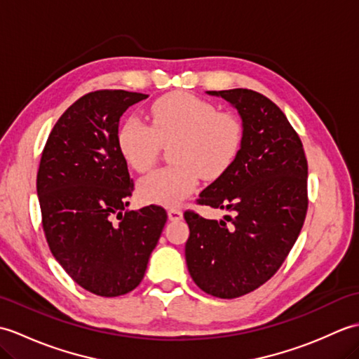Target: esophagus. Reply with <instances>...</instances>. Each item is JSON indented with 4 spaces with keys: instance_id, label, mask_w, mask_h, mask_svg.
<instances>
[{
    "instance_id": "esophagus-1",
    "label": "esophagus",
    "mask_w": 359,
    "mask_h": 359,
    "mask_svg": "<svg viewBox=\"0 0 359 359\" xmlns=\"http://www.w3.org/2000/svg\"><path fill=\"white\" fill-rule=\"evenodd\" d=\"M182 216H184V212H182V210L179 208H171L170 211H168V217H170V220H180Z\"/></svg>"
}]
</instances>
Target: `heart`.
<instances>
[{
    "mask_svg": "<svg viewBox=\"0 0 359 359\" xmlns=\"http://www.w3.org/2000/svg\"><path fill=\"white\" fill-rule=\"evenodd\" d=\"M149 126L135 117L126 118L117 134L125 162L139 172L149 171L160 149L171 144V166L140 180L143 202L174 207L194 191L199 175L216 180L238 157L243 126L233 112L188 93H171L151 104Z\"/></svg>",
    "mask_w": 359,
    "mask_h": 359,
    "instance_id": "obj_1",
    "label": "heart"
}]
</instances>
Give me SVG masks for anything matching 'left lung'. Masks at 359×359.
Instances as JSON below:
<instances>
[{"instance_id":"left-lung-1","label":"left lung","mask_w":359,"mask_h":359,"mask_svg":"<svg viewBox=\"0 0 359 359\" xmlns=\"http://www.w3.org/2000/svg\"><path fill=\"white\" fill-rule=\"evenodd\" d=\"M238 109V157L199 194L222 220L185 211L188 271L211 296L233 299L265 284L284 264L307 215V158L299 135L270 98L251 89L208 90Z\"/></svg>"}]
</instances>
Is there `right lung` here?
Wrapping results in <instances>:
<instances>
[{"label":"right lung","instance_id":"obj_1","mask_svg":"<svg viewBox=\"0 0 359 359\" xmlns=\"http://www.w3.org/2000/svg\"><path fill=\"white\" fill-rule=\"evenodd\" d=\"M147 97L121 89L83 95L53 126L38 168L36 194L52 255L98 296H121L140 284L168 219L157 205L123 212L134 182L118 151V121Z\"/></svg>","mask_w":359,"mask_h":359}]
</instances>
